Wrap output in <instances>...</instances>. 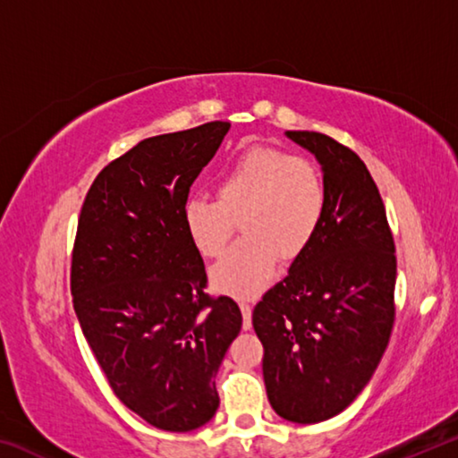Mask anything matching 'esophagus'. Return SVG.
<instances>
[{
    "mask_svg": "<svg viewBox=\"0 0 458 458\" xmlns=\"http://www.w3.org/2000/svg\"><path fill=\"white\" fill-rule=\"evenodd\" d=\"M240 311H242V327L244 331H250L252 327V307L250 303H246V301H240Z\"/></svg>",
    "mask_w": 458,
    "mask_h": 458,
    "instance_id": "obj_1",
    "label": "esophagus"
}]
</instances>
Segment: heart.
Listing matches in <instances>:
<instances>
[{"label":"heart","instance_id":"1","mask_svg":"<svg viewBox=\"0 0 458 458\" xmlns=\"http://www.w3.org/2000/svg\"><path fill=\"white\" fill-rule=\"evenodd\" d=\"M218 196L190 193L183 224L204 257H218L240 220L244 238L212 267L216 291L254 299L273 281L276 260L303 254L327 210V188L313 161L257 145L220 169Z\"/></svg>","mask_w":458,"mask_h":458}]
</instances>
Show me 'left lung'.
Instances as JSON below:
<instances>
[{"mask_svg":"<svg viewBox=\"0 0 458 458\" xmlns=\"http://www.w3.org/2000/svg\"><path fill=\"white\" fill-rule=\"evenodd\" d=\"M286 137L319 161L327 210L311 246L254 307L262 376L275 412L294 424L329 420L374 376L394 323L396 248L363 161L313 131Z\"/></svg>","mask_w":458,"mask_h":458,"instance_id":"obj_1","label":"left lung"}]
</instances>
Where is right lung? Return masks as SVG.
Here are the masks:
<instances>
[{
  "mask_svg": "<svg viewBox=\"0 0 458 458\" xmlns=\"http://www.w3.org/2000/svg\"><path fill=\"white\" fill-rule=\"evenodd\" d=\"M230 123L143 139L97 175L82 204L71 289L84 337L113 392L145 422L190 432L220 406L214 377L242 327L206 268L183 201Z\"/></svg>",
  "mask_w": 458,
  "mask_h": 458,
  "instance_id": "add662e5",
  "label": "right lung"
}]
</instances>
